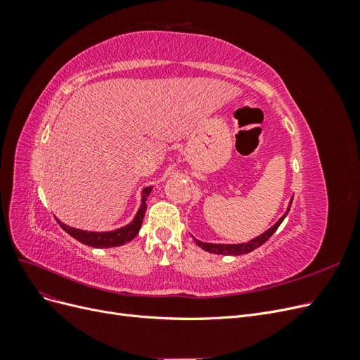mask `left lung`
Instances as JSON below:
<instances>
[{"label": "left lung", "mask_w": 360, "mask_h": 360, "mask_svg": "<svg viewBox=\"0 0 360 360\" xmlns=\"http://www.w3.org/2000/svg\"><path fill=\"white\" fill-rule=\"evenodd\" d=\"M291 202H292V197H291V200H290V202H288V207H287V210H285V213L282 214L279 219L275 222V225H271L269 230H266L263 234H259V236H257V237H254V238H250L249 242H245V243H207V242H201V240H198V238H195L193 236V240L197 242V245L201 248V249H204V250H207V252H210V254H217V255H243V254H249V252H252L254 249H257V248H259L261 245L263 243H266L269 238L274 236V233L278 230L279 228V225L282 224V221L285 219L287 217V214H288V212H290V207H291Z\"/></svg>", "instance_id": "8db88e82"}]
</instances>
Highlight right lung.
<instances>
[{
	"instance_id": "right-lung-1",
	"label": "right lung",
	"mask_w": 360,
	"mask_h": 360,
	"mask_svg": "<svg viewBox=\"0 0 360 360\" xmlns=\"http://www.w3.org/2000/svg\"><path fill=\"white\" fill-rule=\"evenodd\" d=\"M151 186L144 188L141 191V205L135 214V217L130 221L127 225L120 226L117 230H111V231H86V230H79V228H73L69 226L64 222H61L60 219H57V222L60 224V226L63 228L64 231L68 234H70L76 240L91 246V248H115V246H122L130 240H134L136 237V234L141 230V225H143L144 216H146V210H147V198L151 192Z\"/></svg>"
}]
</instances>
